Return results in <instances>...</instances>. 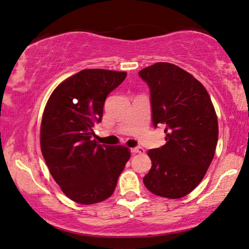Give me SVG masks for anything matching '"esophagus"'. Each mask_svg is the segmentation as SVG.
Masks as SVG:
<instances>
[{"instance_id":"esophagus-1","label":"esophagus","mask_w":249,"mask_h":249,"mask_svg":"<svg viewBox=\"0 0 249 249\" xmlns=\"http://www.w3.org/2000/svg\"><path fill=\"white\" fill-rule=\"evenodd\" d=\"M131 152L133 154H143L144 153V148L142 147V146H137V147L131 148Z\"/></svg>"}]
</instances>
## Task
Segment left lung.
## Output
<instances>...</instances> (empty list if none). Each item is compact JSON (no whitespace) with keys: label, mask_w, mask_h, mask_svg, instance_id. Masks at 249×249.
Segmentation results:
<instances>
[{"label":"left lung","mask_w":249,"mask_h":249,"mask_svg":"<svg viewBox=\"0 0 249 249\" xmlns=\"http://www.w3.org/2000/svg\"><path fill=\"white\" fill-rule=\"evenodd\" d=\"M139 75L151 92L154 127L163 124L166 144L149 149L152 168L143 178L153 194L175 199L189 194L215 155L218 123L206 89L186 71L155 63Z\"/></svg>","instance_id":"1"}]
</instances>
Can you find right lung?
<instances>
[{"instance_id": "1", "label": "right lung", "mask_w": 249, "mask_h": 249, "mask_svg": "<svg viewBox=\"0 0 249 249\" xmlns=\"http://www.w3.org/2000/svg\"><path fill=\"white\" fill-rule=\"evenodd\" d=\"M125 72L83 70L62 82L47 101L41 124V151L54 180L78 204L103 202L113 194L131 157L125 146L97 144L94 125L106 97Z\"/></svg>"}]
</instances>
